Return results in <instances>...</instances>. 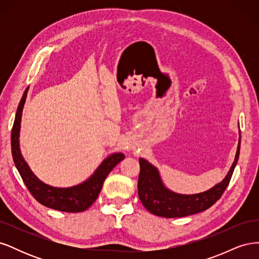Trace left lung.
<instances>
[{
  "instance_id": "left-lung-1",
  "label": "left lung",
  "mask_w": 259,
  "mask_h": 259,
  "mask_svg": "<svg viewBox=\"0 0 259 259\" xmlns=\"http://www.w3.org/2000/svg\"><path fill=\"white\" fill-rule=\"evenodd\" d=\"M241 135V133H240ZM241 136L237 148L236 158L228 174L210 189L195 194H180L171 191L164 186L159 169L147 160L140 158V173L138 178V195L143 205L153 215L175 218L198 214L215 204L228 187L232 173L240 154Z\"/></svg>"
}]
</instances>
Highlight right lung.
Here are the masks:
<instances>
[{"label": "right lung", "instance_id": "obj_1", "mask_svg": "<svg viewBox=\"0 0 259 259\" xmlns=\"http://www.w3.org/2000/svg\"><path fill=\"white\" fill-rule=\"evenodd\" d=\"M28 91L29 86L23 93L22 98L18 105L12 130V154L15 165H16L23 183L27 186L30 193L42 205L56 210L67 211V213L84 211L96 201L106 177L116 164H119L124 159V154L121 152H115L107 156L100 163L96 170L94 171L93 175L79 185L68 188H58L43 183L29 167L28 163L23 159L19 147L21 115Z\"/></svg>", "mask_w": 259, "mask_h": 259}]
</instances>
